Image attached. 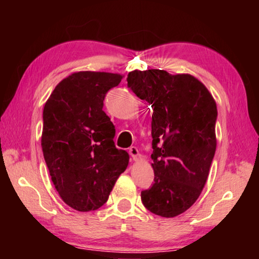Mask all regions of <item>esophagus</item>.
<instances>
[{
  "label": "esophagus",
  "instance_id": "34e87169",
  "mask_svg": "<svg viewBox=\"0 0 259 259\" xmlns=\"http://www.w3.org/2000/svg\"><path fill=\"white\" fill-rule=\"evenodd\" d=\"M129 153H130V155H131V157H133L134 160H137V159H138V156H139V151H138V148H137V147L131 146V147L129 148Z\"/></svg>",
  "mask_w": 259,
  "mask_h": 259
}]
</instances>
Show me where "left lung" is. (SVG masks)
<instances>
[{"label":"left lung","instance_id":"8db88e82","mask_svg":"<svg viewBox=\"0 0 259 259\" xmlns=\"http://www.w3.org/2000/svg\"><path fill=\"white\" fill-rule=\"evenodd\" d=\"M128 88L152 105L154 183L142 202L161 217H176L202 192L216 152L217 106L203 83L163 69L133 71Z\"/></svg>","mask_w":259,"mask_h":259}]
</instances>
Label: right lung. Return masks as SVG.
I'll list each match as a JSON object with an SVG mask.
<instances>
[{"mask_svg":"<svg viewBox=\"0 0 259 259\" xmlns=\"http://www.w3.org/2000/svg\"><path fill=\"white\" fill-rule=\"evenodd\" d=\"M122 75L77 72L60 81L43 108L41 145L60 198L77 211H93L129 163L114 144L115 126L103 111L107 91Z\"/></svg>","mask_w":259,"mask_h":259,"instance_id":"right-lung-1","label":"right lung"}]
</instances>
